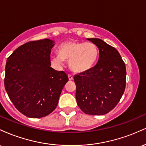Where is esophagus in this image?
Instances as JSON below:
<instances>
[{
  "instance_id": "obj_1",
  "label": "esophagus",
  "mask_w": 146,
  "mask_h": 146,
  "mask_svg": "<svg viewBox=\"0 0 146 146\" xmlns=\"http://www.w3.org/2000/svg\"><path fill=\"white\" fill-rule=\"evenodd\" d=\"M68 80H69L70 81H72V80H73V77L71 75H68Z\"/></svg>"
}]
</instances>
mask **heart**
Instances as JSON below:
<instances>
[{
  "label": "heart",
  "mask_w": 146,
  "mask_h": 146,
  "mask_svg": "<svg viewBox=\"0 0 146 146\" xmlns=\"http://www.w3.org/2000/svg\"><path fill=\"white\" fill-rule=\"evenodd\" d=\"M98 55V48L94 43L67 41L60 45L58 54L52 57L51 62L58 66H62L64 60H66L69 62V67L72 71L82 74L94 66Z\"/></svg>",
  "instance_id": "heart-1"
}]
</instances>
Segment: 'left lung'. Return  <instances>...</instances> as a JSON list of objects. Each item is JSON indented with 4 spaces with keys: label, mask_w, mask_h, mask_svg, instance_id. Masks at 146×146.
<instances>
[{
    "label": "left lung",
    "mask_w": 146,
    "mask_h": 146,
    "mask_svg": "<svg viewBox=\"0 0 146 146\" xmlns=\"http://www.w3.org/2000/svg\"><path fill=\"white\" fill-rule=\"evenodd\" d=\"M99 48V59L89 71L75 75L77 103L84 113L102 115L113 110L125 87V70L119 53L100 38H87Z\"/></svg>",
    "instance_id": "8db88e82"
}]
</instances>
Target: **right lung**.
Here are the masks:
<instances>
[{
    "mask_svg": "<svg viewBox=\"0 0 146 146\" xmlns=\"http://www.w3.org/2000/svg\"><path fill=\"white\" fill-rule=\"evenodd\" d=\"M55 41L45 38L25 43L7 60L5 87L22 114L40 118L57 107L63 87L68 81L64 71L51 67L50 54Z\"/></svg>",
    "mask_w": 146,
    "mask_h": 146,
    "instance_id": "obj_1",
    "label": "right lung"
}]
</instances>
